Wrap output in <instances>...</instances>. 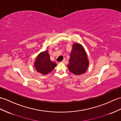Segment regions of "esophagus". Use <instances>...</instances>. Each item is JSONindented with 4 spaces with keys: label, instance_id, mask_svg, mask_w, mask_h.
I'll use <instances>...</instances> for the list:
<instances>
[{
    "label": "esophagus",
    "instance_id": "1",
    "mask_svg": "<svg viewBox=\"0 0 121 121\" xmlns=\"http://www.w3.org/2000/svg\"><path fill=\"white\" fill-rule=\"evenodd\" d=\"M65 59H63V60L61 62V63H65Z\"/></svg>",
    "mask_w": 121,
    "mask_h": 121
}]
</instances>
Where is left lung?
Returning <instances> with one entry per match:
<instances>
[{"instance_id": "obj_1", "label": "left lung", "mask_w": 121, "mask_h": 121, "mask_svg": "<svg viewBox=\"0 0 121 121\" xmlns=\"http://www.w3.org/2000/svg\"><path fill=\"white\" fill-rule=\"evenodd\" d=\"M89 65V61L86 50L79 43H74L67 67L69 71L76 75L85 73Z\"/></svg>"}]
</instances>
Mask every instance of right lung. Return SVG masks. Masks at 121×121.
Segmentation results:
<instances>
[{
    "instance_id": "1",
    "label": "right lung",
    "mask_w": 121,
    "mask_h": 121,
    "mask_svg": "<svg viewBox=\"0 0 121 121\" xmlns=\"http://www.w3.org/2000/svg\"><path fill=\"white\" fill-rule=\"evenodd\" d=\"M56 66L57 64L50 60L48 50L40 52L36 57L34 63L36 71L43 75L49 74Z\"/></svg>"
}]
</instances>
